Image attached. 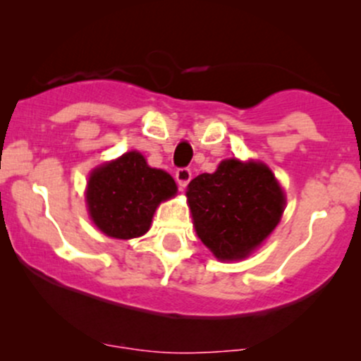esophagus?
<instances>
[{"instance_id": "1", "label": "esophagus", "mask_w": 361, "mask_h": 361, "mask_svg": "<svg viewBox=\"0 0 361 361\" xmlns=\"http://www.w3.org/2000/svg\"><path fill=\"white\" fill-rule=\"evenodd\" d=\"M175 178H176L178 185H180L181 188H185V186L190 183V180H192V169H190V168H180L176 171Z\"/></svg>"}]
</instances>
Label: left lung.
I'll return each mask as SVG.
<instances>
[{
  "mask_svg": "<svg viewBox=\"0 0 361 361\" xmlns=\"http://www.w3.org/2000/svg\"><path fill=\"white\" fill-rule=\"evenodd\" d=\"M193 226L221 261L250 256L271 234L285 209V193L259 161L224 159L214 173L190 181L186 190Z\"/></svg>",
  "mask_w": 361,
  "mask_h": 361,
  "instance_id": "1",
  "label": "left lung"
}]
</instances>
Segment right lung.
Listing matches in <instances>:
<instances>
[{
    "label": "right lung",
    "mask_w": 361,
    "mask_h": 361,
    "mask_svg": "<svg viewBox=\"0 0 361 361\" xmlns=\"http://www.w3.org/2000/svg\"><path fill=\"white\" fill-rule=\"evenodd\" d=\"M176 183L163 169L151 168L137 151L91 171L86 204L94 226L115 239L146 234L161 202L176 195Z\"/></svg>",
    "instance_id": "right-lung-1"
}]
</instances>
